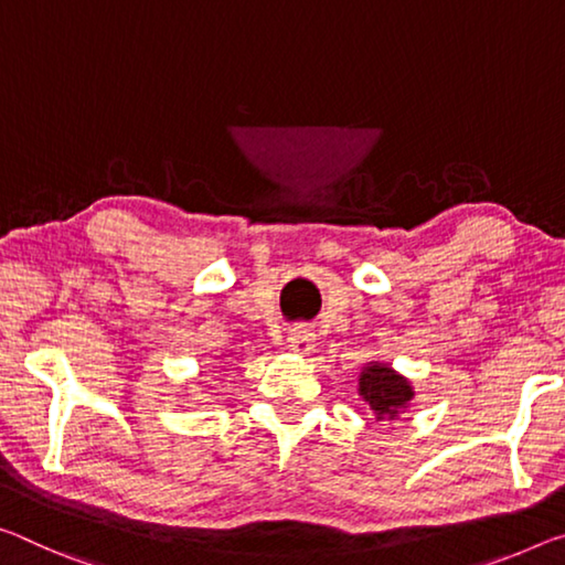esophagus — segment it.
Returning <instances> with one entry per match:
<instances>
[{"label":"esophagus","instance_id":"obj_1","mask_svg":"<svg viewBox=\"0 0 565 565\" xmlns=\"http://www.w3.org/2000/svg\"><path fill=\"white\" fill-rule=\"evenodd\" d=\"M286 342H289V349L294 354H309L311 349H315V334H311V329L307 327H297Z\"/></svg>","mask_w":565,"mask_h":565}]
</instances>
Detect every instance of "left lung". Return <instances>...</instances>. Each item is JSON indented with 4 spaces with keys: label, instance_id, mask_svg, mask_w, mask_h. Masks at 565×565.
Wrapping results in <instances>:
<instances>
[{
    "label": "left lung",
    "instance_id": "obj_1",
    "mask_svg": "<svg viewBox=\"0 0 565 565\" xmlns=\"http://www.w3.org/2000/svg\"><path fill=\"white\" fill-rule=\"evenodd\" d=\"M360 397L370 405L377 423H392L409 407L415 387L387 362H366L360 372Z\"/></svg>",
    "mask_w": 565,
    "mask_h": 565
}]
</instances>
